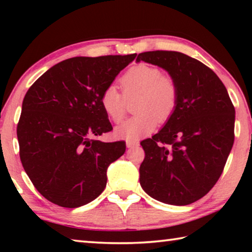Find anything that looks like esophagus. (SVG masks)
Here are the masks:
<instances>
[{
	"mask_svg": "<svg viewBox=\"0 0 252 252\" xmlns=\"http://www.w3.org/2000/svg\"><path fill=\"white\" fill-rule=\"evenodd\" d=\"M136 146H139L138 140H127L126 141V148H134Z\"/></svg>",
	"mask_w": 252,
	"mask_h": 252,
	"instance_id": "1",
	"label": "esophagus"
}]
</instances>
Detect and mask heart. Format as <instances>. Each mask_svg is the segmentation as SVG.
Here are the masks:
<instances>
[{
  "label": "heart",
  "instance_id": "1",
  "mask_svg": "<svg viewBox=\"0 0 252 252\" xmlns=\"http://www.w3.org/2000/svg\"><path fill=\"white\" fill-rule=\"evenodd\" d=\"M123 94L116 85H109L101 93L100 103L104 113L116 123L126 116V99L138 95L135 111L139 114L116 129L118 138L138 140L156 129L158 123L173 116L179 101V88L171 75L144 63L130 67L121 76Z\"/></svg>",
  "mask_w": 252,
  "mask_h": 252
}]
</instances>
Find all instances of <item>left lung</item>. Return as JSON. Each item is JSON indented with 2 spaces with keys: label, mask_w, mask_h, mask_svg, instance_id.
<instances>
[{
  "label": "left lung",
  "mask_w": 252,
  "mask_h": 252,
  "mask_svg": "<svg viewBox=\"0 0 252 252\" xmlns=\"http://www.w3.org/2000/svg\"><path fill=\"white\" fill-rule=\"evenodd\" d=\"M176 80L179 101L164 126L143 140L140 185L158 201L187 206L216 185L234 141V106L210 67L176 51L140 53Z\"/></svg>",
  "instance_id": "left-lung-1"
}]
</instances>
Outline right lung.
Instances as JSON below:
<instances>
[{
  "instance_id": "add662e5",
  "label": "right lung",
  "mask_w": 252,
  "mask_h": 252,
  "mask_svg": "<svg viewBox=\"0 0 252 252\" xmlns=\"http://www.w3.org/2000/svg\"><path fill=\"white\" fill-rule=\"evenodd\" d=\"M136 54L64 60L25 94L18 123L20 158L36 190L54 204L78 208L99 197L106 170L126 142H102L112 130L101 93Z\"/></svg>"
}]
</instances>
